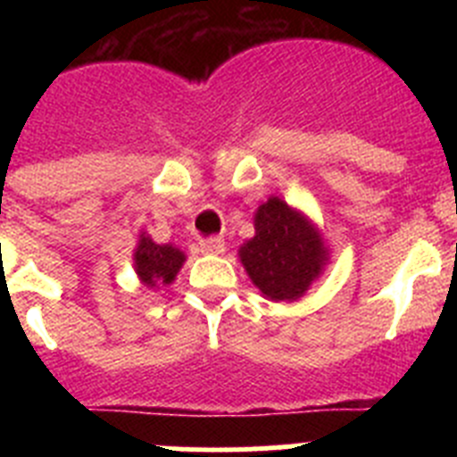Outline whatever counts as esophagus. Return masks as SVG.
<instances>
[{
	"instance_id": "obj_1",
	"label": "esophagus",
	"mask_w": 457,
	"mask_h": 457,
	"mask_svg": "<svg viewBox=\"0 0 457 457\" xmlns=\"http://www.w3.org/2000/svg\"><path fill=\"white\" fill-rule=\"evenodd\" d=\"M199 249L204 253H221L226 249V245L221 237H205V240L199 242Z\"/></svg>"
}]
</instances>
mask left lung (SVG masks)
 I'll use <instances>...</instances> for the list:
<instances>
[{
	"instance_id": "8db88e82",
	"label": "left lung",
	"mask_w": 457,
	"mask_h": 457,
	"mask_svg": "<svg viewBox=\"0 0 457 457\" xmlns=\"http://www.w3.org/2000/svg\"><path fill=\"white\" fill-rule=\"evenodd\" d=\"M256 236L240 249V261L258 290L274 302L297 300L325 263L316 228L281 199H270L253 217Z\"/></svg>"
}]
</instances>
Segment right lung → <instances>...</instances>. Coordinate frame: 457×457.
Here are the masks:
<instances>
[{
  "mask_svg": "<svg viewBox=\"0 0 457 457\" xmlns=\"http://www.w3.org/2000/svg\"><path fill=\"white\" fill-rule=\"evenodd\" d=\"M185 253L171 245H155L151 237L141 236L139 247L135 252V268L144 286L153 288L160 284H171L179 274Z\"/></svg>",
  "mask_w": 457,
  "mask_h": 457,
  "instance_id": "add662e5",
  "label": "right lung"
}]
</instances>
